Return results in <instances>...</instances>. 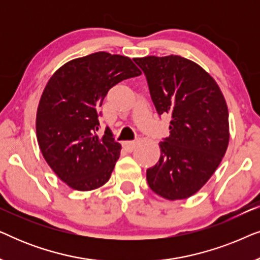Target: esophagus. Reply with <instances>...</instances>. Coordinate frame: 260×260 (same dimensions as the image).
I'll list each match as a JSON object with an SVG mask.
<instances>
[{
  "label": "esophagus",
  "instance_id": "esophagus-1",
  "mask_svg": "<svg viewBox=\"0 0 260 260\" xmlns=\"http://www.w3.org/2000/svg\"><path fill=\"white\" fill-rule=\"evenodd\" d=\"M136 145H137V141H125V142H123V147L129 151H133Z\"/></svg>",
  "mask_w": 260,
  "mask_h": 260
}]
</instances>
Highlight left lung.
<instances>
[{"label": "left lung", "instance_id": "left-lung-1", "mask_svg": "<svg viewBox=\"0 0 260 260\" xmlns=\"http://www.w3.org/2000/svg\"><path fill=\"white\" fill-rule=\"evenodd\" d=\"M143 71L159 116L169 115V136L161 157L147 170L152 191L182 200L211 179L229 147V110L215 80L179 55L134 59Z\"/></svg>", "mask_w": 260, "mask_h": 260}]
</instances>
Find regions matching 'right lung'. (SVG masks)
<instances>
[{
	"label": "right lung",
	"mask_w": 260,
	"mask_h": 260,
	"mask_svg": "<svg viewBox=\"0 0 260 260\" xmlns=\"http://www.w3.org/2000/svg\"><path fill=\"white\" fill-rule=\"evenodd\" d=\"M138 76L127 56L97 52L71 60L48 80L38 106V143L53 172L73 189L92 190L109 181L122 147L109 127L97 135L99 109L110 88Z\"/></svg>",
	"instance_id": "1"
}]
</instances>
